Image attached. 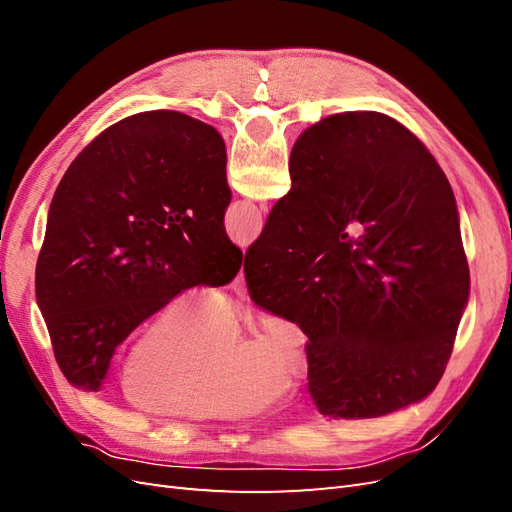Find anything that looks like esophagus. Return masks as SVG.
I'll use <instances>...</instances> for the list:
<instances>
[{"label":"esophagus","instance_id":"obj_1","mask_svg":"<svg viewBox=\"0 0 512 512\" xmlns=\"http://www.w3.org/2000/svg\"><path fill=\"white\" fill-rule=\"evenodd\" d=\"M232 290H235L237 294H245V275H243V269L237 273L235 280H232Z\"/></svg>","mask_w":512,"mask_h":512}]
</instances>
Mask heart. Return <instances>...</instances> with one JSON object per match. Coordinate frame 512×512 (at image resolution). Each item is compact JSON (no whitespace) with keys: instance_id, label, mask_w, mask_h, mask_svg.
Instances as JSON below:
<instances>
[{"instance_id":"heart-1","label":"heart","mask_w":512,"mask_h":512,"mask_svg":"<svg viewBox=\"0 0 512 512\" xmlns=\"http://www.w3.org/2000/svg\"><path fill=\"white\" fill-rule=\"evenodd\" d=\"M237 344L226 303L205 290H181L138 324L119 359V386L132 404L194 421L258 414L303 376L305 359L292 324L262 316Z\"/></svg>"}]
</instances>
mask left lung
Here are the masks:
<instances>
[{
  "label": "left lung",
  "mask_w": 512,
  "mask_h": 512,
  "mask_svg": "<svg viewBox=\"0 0 512 512\" xmlns=\"http://www.w3.org/2000/svg\"><path fill=\"white\" fill-rule=\"evenodd\" d=\"M226 145L177 111L121 119L59 181L36 297L68 382L98 391L117 346L194 286H224L243 252L226 235Z\"/></svg>",
  "instance_id": "1"
}]
</instances>
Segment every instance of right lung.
<instances>
[{
	"mask_svg": "<svg viewBox=\"0 0 512 512\" xmlns=\"http://www.w3.org/2000/svg\"><path fill=\"white\" fill-rule=\"evenodd\" d=\"M290 179L245 252L254 303L307 335L320 414L374 418L421 401L451 359L470 294L440 164L393 117L356 111L297 138Z\"/></svg>",
	"mask_w": 512,
	"mask_h": 512,
	"instance_id": "obj_1",
	"label": "right lung"
}]
</instances>
